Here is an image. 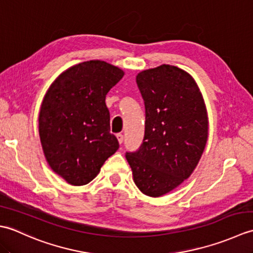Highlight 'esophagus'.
<instances>
[{"instance_id": "obj_1", "label": "esophagus", "mask_w": 253, "mask_h": 253, "mask_svg": "<svg viewBox=\"0 0 253 253\" xmlns=\"http://www.w3.org/2000/svg\"><path fill=\"white\" fill-rule=\"evenodd\" d=\"M116 137H117V140H118V142H120V143L122 144V143H123V141H124V135H122V133H117Z\"/></svg>"}]
</instances>
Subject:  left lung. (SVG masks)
Masks as SVG:
<instances>
[{
	"instance_id": "left-lung-1",
	"label": "left lung",
	"mask_w": 253,
	"mask_h": 253,
	"mask_svg": "<svg viewBox=\"0 0 253 253\" xmlns=\"http://www.w3.org/2000/svg\"><path fill=\"white\" fill-rule=\"evenodd\" d=\"M136 82L146 107L144 137L126 159L139 190L160 197L196 169L208 140L207 109L195 80L176 66L147 69Z\"/></svg>"
}]
</instances>
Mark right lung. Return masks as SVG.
<instances>
[{
    "instance_id": "add662e5",
    "label": "right lung",
    "mask_w": 253,
    "mask_h": 253,
    "mask_svg": "<svg viewBox=\"0 0 253 253\" xmlns=\"http://www.w3.org/2000/svg\"><path fill=\"white\" fill-rule=\"evenodd\" d=\"M124 72L103 61L75 65L46 91L39 114V133L47 163L74 186L87 185L120 148L110 132L107 92Z\"/></svg>"
}]
</instances>
